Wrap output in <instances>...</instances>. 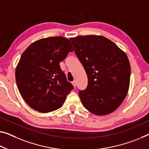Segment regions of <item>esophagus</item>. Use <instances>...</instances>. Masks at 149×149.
<instances>
[{"label":"esophagus","mask_w":149,"mask_h":149,"mask_svg":"<svg viewBox=\"0 0 149 149\" xmlns=\"http://www.w3.org/2000/svg\"><path fill=\"white\" fill-rule=\"evenodd\" d=\"M72 85H73V86H74V88L76 87V86H77V81H73V82H72Z\"/></svg>","instance_id":"obj_1"}]
</instances>
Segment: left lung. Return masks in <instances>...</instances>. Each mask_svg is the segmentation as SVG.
Instances as JSON below:
<instances>
[{"label":"left lung","instance_id":"left-lung-1","mask_svg":"<svg viewBox=\"0 0 149 149\" xmlns=\"http://www.w3.org/2000/svg\"><path fill=\"white\" fill-rule=\"evenodd\" d=\"M70 40L88 77L87 87L79 92L82 105L95 115L113 113L129 88L130 66L127 54L102 36H79Z\"/></svg>","mask_w":149,"mask_h":149}]
</instances>
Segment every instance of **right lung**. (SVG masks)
<instances>
[{
    "label": "right lung",
    "mask_w": 149,
    "mask_h": 149,
    "mask_svg": "<svg viewBox=\"0 0 149 149\" xmlns=\"http://www.w3.org/2000/svg\"><path fill=\"white\" fill-rule=\"evenodd\" d=\"M73 50L69 40L60 36L36 40L22 53L16 68V81L32 109L47 113L63 106L74 87L67 81L60 63Z\"/></svg>",
    "instance_id": "1"
}]
</instances>
